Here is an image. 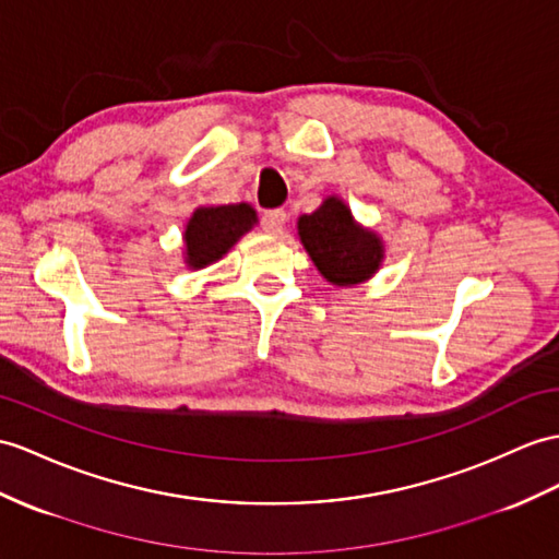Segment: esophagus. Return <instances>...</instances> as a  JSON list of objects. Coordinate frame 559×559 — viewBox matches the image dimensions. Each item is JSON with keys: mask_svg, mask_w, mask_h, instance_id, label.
<instances>
[{"mask_svg": "<svg viewBox=\"0 0 559 559\" xmlns=\"http://www.w3.org/2000/svg\"><path fill=\"white\" fill-rule=\"evenodd\" d=\"M284 223H287V211H282V209H272L261 215V225L270 235H277L284 227Z\"/></svg>", "mask_w": 559, "mask_h": 559, "instance_id": "34e87169", "label": "esophagus"}]
</instances>
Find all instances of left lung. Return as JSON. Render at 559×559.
Segmentation results:
<instances>
[{"label":"left lung","mask_w":559,"mask_h":559,"mask_svg":"<svg viewBox=\"0 0 559 559\" xmlns=\"http://www.w3.org/2000/svg\"><path fill=\"white\" fill-rule=\"evenodd\" d=\"M298 235L322 277L338 287L374 275L384 258L379 237L353 223L344 201L334 197L326 199L318 211L298 217Z\"/></svg>","instance_id":"1"}]
</instances>
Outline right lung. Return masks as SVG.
Instances as JSON below:
<instances>
[{
	"label": "right lung",
	"mask_w": 559,
	"mask_h": 559,
	"mask_svg": "<svg viewBox=\"0 0 559 559\" xmlns=\"http://www.w3.org/2000/svg\"><path fill=\"white\" fill-rule=\"evenodd\" d=\"M253 223L255 211L249 203L194 211L185 229L187 263L192 267H203L223 258L243 233H249Z\"/></svg>",
	"instance_id": "add662e5"
}]
</instances>
